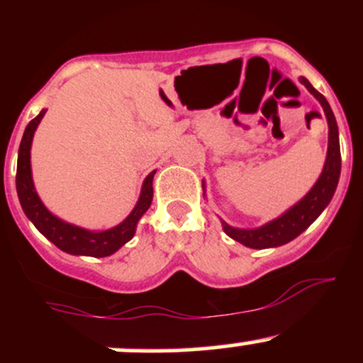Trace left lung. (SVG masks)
Instances as JSON below:
<instances>
[{"label": "left lung", "instance_id": "obj_1", "mask_svg": "<svg viewBox=\"0 0 363 363\" xmlns=\"http://www.w3.org/2000/svg\"><path fill=\"white\" fill-rule=\"evenodd\" d=\"M302 85L318 99L320 106H323L324 114H326L329 136H328V155L326 164H324L323 172L312 189L307 193L297 205H294L290 210L272 222L264 223L262 227L257 228H235L230 227L227 222L222 220L223 232L228 237L237 240V242L244 244L245 247L251 249H268L278 247L295 237H298L306 230L309 225L314 222L318 216L323 213L324 208L329 205L333 194H335L336 186L340 181L341 172V155H340V138H338V124H336L335 114H333L331 107L323 94H319L314 86L311 85L307 78H301Z\"/></svg>", "mask_w": 363, "mask_h": 363}]
</instances>
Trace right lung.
Masks as SVG:
<instances>
[{
	"label": "right lung",
	"instance_id": "1",
	"mask_svg": "<svg viewBox=\"0 0 363 363\" xmlns=\"http://www.w3.org/2000/svg\"><path fill=\"white\" fill-rule=\"evenodd\" d=\"M45 109L39 112V116L30 121L25 128L22 143L18 148V162H16V193H18L20 205H22L23 213L27 218L35 225L37 230L43 234L45 239L60 247L61 251L74 254V256H91V257H106L111 256L123 247L124 244L133 239L136 232V225L140 218L145 215L152 205L153 199V176L155 170L150 172L145 179L143 186H141L140 199L133 211L123 220L119 225L109 228V230H86V228L77 227L65 220L57 218L52 215L44 203L40 201L39 194H37L34 181H32V169H30V147L32 140H34V133L39 126L40 119L44 118Z\"/></svg>",
	"mask_w": 363,
	"mask_h": 363
}]
</instances>
